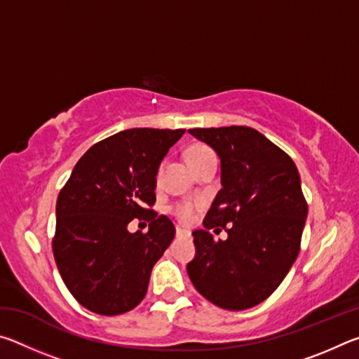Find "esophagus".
Segmentation results:
<instances>
[{"mask_svg":"<svg viewBox=\"0 0 359 359\" xmlns=\"http://www.w3.org/2000/svg\"><path fill=\"white\" fill-rule=\"evenodd\" d=\"M175 234H177L179 238H187V236H190V233H188V231L182 229V228H177V229H175Z\"/></svg>","mask_w":359,"mask_h":359,"instance_id":"34e87169","label":"esophagus"}]
</instances>
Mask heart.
I'll list each match as a JSON object with an SVG mask.
<instances>
[{"label": "heart", "instance_id": "heart-1", "mask_svg": "<svg viewBox=\"0 0 359 359\" xmlns=\"http://www.w3.org/2000/svg\"><path fill=\"white\" fill-rule=\"evenodd\" d=\"M210 151L212 150L209 147H205V145H203V144L190 145V147H188L187 151H185L188 165L191 166L194 161H198L199 158L209 155ZM199 208H201V204H199L198 201H184V203H179V204L174 205L172 214L180 223L188 224V223L193 222V218H194V215H196V212L199 210Z\"/></svg>", "mask_w": 359, "mask_h": 359}]
</instances>
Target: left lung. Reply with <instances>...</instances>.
<instances>
[{"mask_svg":"<svg viewBox=\"0 0 359 359\" xmlns=\"http://www.w3.org/2000/svg\"><path fill=\"white\" fill-rule=\"evenodd\" d=\"M222 165V190L193 231L196 255L187 264L199 293L226 311H245L269 297L297 258L307 203L293 160L248 126L193 128ZM214 226L229 239L215 241Z\"/></svg>","mask_w":359,"mask_h":359,"instance_id":"8db88e82","label":"left lung"}]
</instances>
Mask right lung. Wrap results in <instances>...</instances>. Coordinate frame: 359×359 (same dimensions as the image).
Returning <instances> with one entry per match:
<instances>
[{
    "instance_id": "1",
    "label": "right lung",
    "mask_w": 359,
    "mask_h": 359,
    "mask_svg": "<svg viewBox=\"0 0 359 359\" xmlns=\"http://www.w3.org/2000/svg\"><path fill=\"white\" fill-rule=\"evenodd\" d=\"M185 130L133 128L85 151L57 199L53 257L69 293L85 309L120 315L147 293L151 267L171 244L175 228L155 204L163 158ZM133 217L149 231L130 233Z\"/></svg>"
}]
</instances>
